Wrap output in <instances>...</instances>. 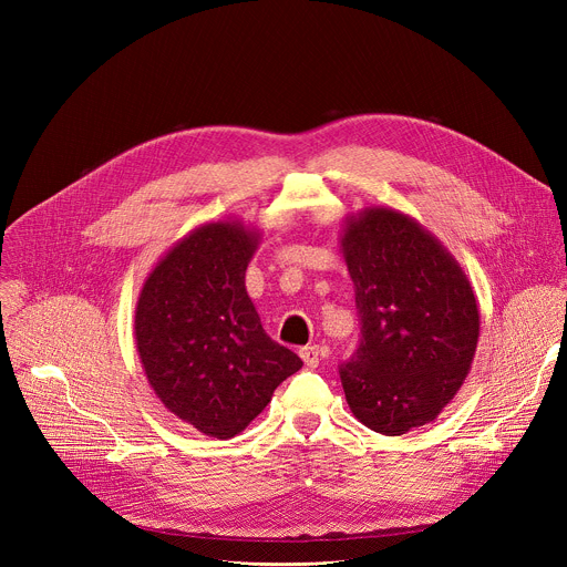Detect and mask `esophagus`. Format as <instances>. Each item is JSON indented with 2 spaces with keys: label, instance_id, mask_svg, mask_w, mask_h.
I'll return each mask as SVG.
<instances>
[{
  "label": "esophagus",
  "instance_id": "obj_1",
  "mask_svg": "<svg viewBox=\"0 0 567 567\" xmlns=\"http://www.w3.org/2000/svg\"><path fill=\"white\" fill-rule=\"evenodd\" d=\"M300 359L305 361V365H307V368H318V361H320V348H318V346L300 348Z\"/></svg>",
  "mask_w": 567,
  "mask_h": 567
}]
</instances>
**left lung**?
Returning <instances> with one entry per match:
<instances>
[{
    "mask_svg": "<svg viewBox=\"0 0 567 567\" xmlns=\"http://www.w3.org/2000/svg\"><path fill=\"white\" fill-rule=\"evenodd\" d=\"M361 316V346L341 365L354 417L383 435L437 420L462 388L480 307L460 262L411 215L368 206L341 226Z\"/></svg>",
    "mask_w": 567,
    "mask_h": 567,
    "instance_id": "8db88e82",
    "label": "left lung"
}]
</instances>
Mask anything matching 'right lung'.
<instances>
[{
	"label": "right lung",
	"instance_id": "add662e5",
	"mask_svg": "<svg viewBox=\"0 0 567 567\" xmlns=\"http://www.w3.org/2000/svg\"><path fill=\"white\" fill-rule=\"evenodd\" d=\"M260 239L239 219L197 226L158 258L134 309L150 388L173 415L217 440L245 431L302 365L271 341L247 293Z\"/></svg>",
	"mask_w": 567,
	"mask_h": 567
}]
</instances>
